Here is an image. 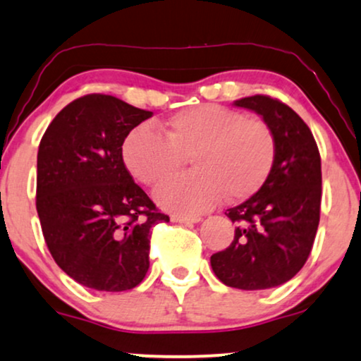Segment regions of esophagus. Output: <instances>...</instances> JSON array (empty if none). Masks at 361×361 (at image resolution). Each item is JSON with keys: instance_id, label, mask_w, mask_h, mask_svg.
<instances>
[{"instance_id": "34e87169", "label": "esophagus", "mask_w": 361, "mask_h": 361, "mask_svg": "<svg viewBox=\"0 0 361 361\" xmlns=\"http://www.w3.org/2000/svg\"><path fill=\"white\" fill-rule=\"evenodd\" d=\"M200 216H183V214H171V221L175 223H198Z\"/></svg>"}]
</instances>
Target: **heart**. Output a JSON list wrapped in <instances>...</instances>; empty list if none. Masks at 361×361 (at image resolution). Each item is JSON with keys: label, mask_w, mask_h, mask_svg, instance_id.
<instances>
[{"label": "heart", "mask_w": 361, "mask_h": 361, "mask_svg": "<svg viewBox=\"0 0 361 361\" xmlns=\"http://www.w3.org/2000/svg\"><path fill=\"white\" fill-rule=\"evenodd\" d=\"M165 138L147 126L126 136L123 159L140 183H166L183 170L186 158L195 173L178 178L157 193L170 212L196 214L223 196L238 202L262 188L275 161V138L259 118L243 116L221 104L203 103L181 109L163 123Z\"/></svg>", "instance_id": "b5f03b06"}]
</instances>
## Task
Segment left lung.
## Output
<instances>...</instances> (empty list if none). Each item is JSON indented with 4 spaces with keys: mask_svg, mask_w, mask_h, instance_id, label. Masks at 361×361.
I'll list each match as a JSON object with an SVG mask.
<instances>
[{
    "mask_svg": "<svg viewBox=\"0 0 361 361\" xmlns=\"http://www.w3.org/2000/svg\"><path fill=\"white\" fill-rule=\"evenodd\" d=\"M233 104L263 118L275 138V161L252 198L226 209L238 225L235 238L209 262L231 288H275L302 270L312 252L320 223V152L307 123L285 103L255 94Z\"/></svg>",
    "mask_w": 361,
    "mask_h": 361,
    "instance_id": "8db88e82",
    "label": "left lung"
}]
</instances>
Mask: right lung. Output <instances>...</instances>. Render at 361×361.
I'll list each match as a JSON object with an SVG mask.
<instances>
[{"instance_id":"add662e5","label":"right lung","mask_w":361,"mask_h":361,"mask_svg":"<svg viewBox=\"0 0 361 361\" xmlns=\"http://www.w3.org/2000/svg\"><path fill=\"white\" fill-rule=\"evenodd\" d=\"M152 116L109 94H86L66 104L41 138L36 209L44 241L58 267L88 288L140 285L152 228L170 221L123 163L125 138Z\"/></svg>"}]
</instances>
